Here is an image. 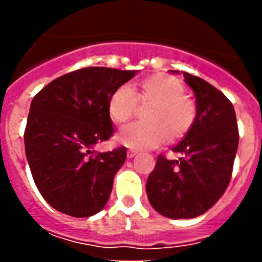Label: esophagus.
Masks as SVG:
<instances>
[{"mask_svg": "<svg viewBox=\"0 0 262 262\" xmlns=\"http://www.w3.org/2000/svg\"><path fill=\"white\" fill-rule=\"evenodd\" d=\"M136 154H138V151H134V149H128V151H127V157H128V159H133V157L135 156Z\"/></svg>", "mask_w": 262, "mask_h": 262, "instance_id": "esophagus-1", "label": "esophagus"}]
</instances>
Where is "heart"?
I'll return each mask as SVG.
<instances>
[{
	"instance_id": "obj_1",
	"label": "heart",
	"mask_w": 262,
	"mask_h": 262,
	"mask_svg": "<svg viewBox=\"0 0 262 262\" xmlns=\"http://www.w3.org/2000/svg\"><path fill=\"white\" fill-rule=\"evenodd\" d=\"M138 102L149 106L144 123H133L118 134V142L133 149H152L189 134L196 119V105L185 93L181 81L173 76H149L139 84L135 96L128 85H120L108 98V115L117 124L126 123L138 110Z\"/></svg>"
}]
</instances>
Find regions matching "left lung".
I'll return each instance as SVG.
<instances>
[{"mask_svg": "<svg viewBox=\"0 0 262 262\" xmlns=\"http://www.w3.org/2000/svg\"><path fill=\"white\" fill-rule=\"evenodd\" d=\"M184 77L195 94V123L172 148L181 157L160 155L145 186L152 207L170 219L200 216L219 201L230 184L239 145L230 99L202 78L186 72Z\"/></svg>", "mask_w": 262, "mask_h": 262, "instance_id": "8db88e82", "label": "left lung"}]
</instances>
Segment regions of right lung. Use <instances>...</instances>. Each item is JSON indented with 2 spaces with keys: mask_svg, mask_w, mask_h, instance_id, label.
<instances>
[{
  "mask_svg": "<svg viewBox=\"0 0 262 262\" xmlns=\"http://www.w3.org/2000/svg\"><path fill=\"white\" fill-rule=\"evenodd\" d=\"M138 71L89 67L51 81L30 106L25 149L41 196L57 211L86 217L105 207L126 148L94 154L113 135L111 93Z\"/></svg>",
  "mask_w": 262,
  "mask_h": 262,
  "instance_id": "obj_1",
  "label": "right lung"
}]
</instances>
